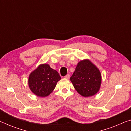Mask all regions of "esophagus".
I'll use <instances>...</instances> for the list:
<instances>
[{"mask_svg": "<svg viewBox=\"0 0 131 131\" xmlns=\"http://www.w3.org/2000/svg\"><path fill=\"white\" fill-rule=\"evenodd\" d=\"M65 78L66 79H69L70 78V75L69 74H68L67 75H66V76H65Z\"/></svg>", "mask_w": 131, "mask_h": 131, "instance_id": "34e87169", "label": "esophagus"}]
</instances>
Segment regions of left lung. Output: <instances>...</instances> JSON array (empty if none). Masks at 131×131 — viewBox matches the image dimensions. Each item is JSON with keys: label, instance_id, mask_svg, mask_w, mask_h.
<instances>
[{"label": "left lung", "instance_id": "obj_1", "mask_svg": "<svg viewBox=\"0 0 131 131\" xmlns=\"http://www.w3.org/2000/svg\"><path fill=\"white\" fill-rule=\"evenodd\" d=\"M70 80L77 92L83 97H90L100 90L102 76L97 66L90 59L79 62Z\"/></svg>", "mask_w": 131, "mask_h": 131}]
</instances>
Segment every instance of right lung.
<instances>
[{"mask_svg": "<svg viewBox=\"0 0 131 131\" xmlns=\"http://www.w3.org/2000/svg\"><path fill=\"white\" fill-rule=\"evenodd\" d=\"M61 79L58 73L48 64H40L30 73L28 85L34 94L39 97H47L55 89Z\"/></svg>", "mask_w": 131, "mask_h": 131, "instance_id": "1", "label": "right lung"}]
</instances>
